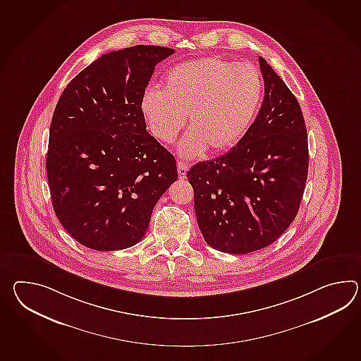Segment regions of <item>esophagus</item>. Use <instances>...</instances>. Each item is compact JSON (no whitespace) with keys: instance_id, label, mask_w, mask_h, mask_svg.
Here are the masks:
<instances>
[{"instance_id":"34e87169","label":"esophagus","mask_w":361,"mask_h":361,"mask_svg":"<svg viewBox=\"0 0 361 361\" xmlns=\"http://www.w3.org/2000/svg\"><path fill=\"white\" fill-rule=\"evenodd\" d=\"M188 164L184 163V161H177V172H178V177L181 178V180H184L185 177H186V172H188Z\"/></svg>"}]
</instances>
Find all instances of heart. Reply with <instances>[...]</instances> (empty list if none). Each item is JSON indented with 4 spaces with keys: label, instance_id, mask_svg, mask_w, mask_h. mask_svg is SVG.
Instances as JSON below:
<instances>
[{
    "label": "heart",
    "instance_id": "1",
    "mask_svg": "<svg viewBox=\"0 0 361 361\" xmlns=\"http://www.w3.org/2000/svg\"><path fill=\"white\" fill-rule=\"evenodd\" d=\"M257 67L204 56L173 66L164 89L147 88L141 111L152 136L172 144L188 116L189 132L178 145L184 158L226 152L246 135L263 99Z\"/></svg>",
    "mask_w": 361,
    "mask_h": 361
}]
</instances>
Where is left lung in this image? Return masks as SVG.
Masks as SVG:
<instances>
[{
  "instance_id": "obj_1",
  "label": "left lung",
  "mask_w": 361,
  "mask_h": 361,
  "mask_svg": "<svg viewBox=\"0 0 361 361\" xmlns=\"http://www.w3.org/2000/svg\"><path fill=\"white\" fill-rule=\"evenodd\" d=\"M264 99L231 152L188 172L200 232L212 249H264L295 219L308 173V138L295 96L259 58Z\"/></svg>"
}]
</instances>
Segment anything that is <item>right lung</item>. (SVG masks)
I'll return each mask as SVG.
<instances>
[{
	"instance_id": "right-lung-1",
	"label": "right lung",
	"mask_w": 361,
	"mask_h": 361,
	"mask_svg": "<svg viewBox=\"0 0 361 361\" xmlns=\"http://www.w3.org/2000/svg\"><path fill=\"white\" fill-rule=\"evenodd\" d=\"M172 53L154 45L106 53L59 97L49 132V189L59 223L88 249L136 245L177 180L173 155L146 130L140 106L155 66Z\"/></svg>"
}]
</instances>
